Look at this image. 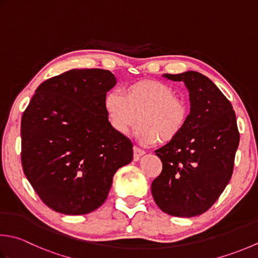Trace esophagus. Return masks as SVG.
<instances>
[{"instance_id":"1","label":"esophagus","mask_w":258,"mask_h":258,"mask_svg":"<svg viewBox=\"0 0 258 258\" xmlns=\"http://www.w3.org/2000/svg\"><path fill=\"white\" fill-rule=\"evenodd\" d=\"M145 154V152L143 150H141L140 148H138V146H134L133 148V158H134V161H139L141 156H143Z\"/></svg>"}]
</instances>
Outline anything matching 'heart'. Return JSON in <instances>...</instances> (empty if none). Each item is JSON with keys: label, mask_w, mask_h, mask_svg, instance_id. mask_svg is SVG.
Listing matches in <instances>:
<instances>
[{"label": "heart", "mask_w": 258, "mask_h": 258, "mask_svg": "<svg viewBox=\"0 0 258 258\" xmlns=\"http://www.w3.org/2000/svg\"><path fill=\"white\" fill-rule=\"evenodd\" d=\"M104 109L110 126L119 134L128 132L136 118L135 136L141 143L168 144L182 133L189 118V107L175 96L170 85L142 79L125 85L122 93L109 92Z\"/></svg>", "instance_id": "b5f03b06"}]
</instances>
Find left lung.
Segmentation results:
<instances>
[{
    "label": "left lung",
    "instance_id": "left-lung-1",
    "mask_svg": "<svg viewBox=\"0 0 258 258\" xmlns=\"http://www.w3.org/2000/svg\"><path fill=\"white\" fill-rule=\"evenodd\" d=\"M163 76L185 84L191 107L182 133L155 151L162 161V172L153 180L151 190L165 214L198 216L218 200L233 175L239 144L236 114L205 75L185 72Z\"/></svg>",
    "mask_w": 258,
    "mask_h": 258
}]
</instances>
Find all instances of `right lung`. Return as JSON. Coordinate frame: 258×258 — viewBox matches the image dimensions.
<instances>
[{
  "label": "right lung",
  "mask_w": 258,
  "mask_h": 258,
  "mask_svg": "<svg viewBox=\"0 0 258 258\" xmlns=\"http://www.w3.org/2000/svg\"><path fill=\"white\" fill-rule=\"evenodd\" d=\"M116 84L104 69H73L35 90L21 119V161L50 209L85 215L104 204L116 171L133 159V144L110 126L106 93Z\"/></svg>",
  "instance_id": "1"
}]
</instances>
